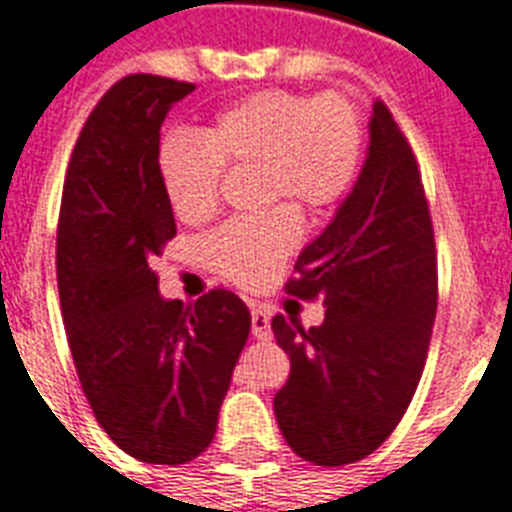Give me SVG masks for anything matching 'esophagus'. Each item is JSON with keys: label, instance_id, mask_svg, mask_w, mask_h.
<instances>
[{"label": "esophagus", "instance_id": "obj_1", "mask_svg": "<svg viewBox=\"0 0 512 512\" xmlns=\"http://www.w3.org/2000/svg\"><path fill=\"white\" fill-rule=\"evenodd\" d=\"M252 334L255 339H270V315L265 313L263 307L252 305Z\"/></svg>", "mask_w": 512, "mask_h": 512}]
</instances>
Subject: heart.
<instances>
[{
    "label": "heart",
    "instance_id": "1",
    "mask_svg": "<svg viewBox=\"0 0 512 512\" xmlns=\"http://www.w3.org/2000/svg\"><path fill=\"white\" fill-rule=\"evenodd\" d=\"M168 136L157 149V178L181 223L213 218L231 170H260L263 202L292 199L321 215L347 197L363 165V118L342 94L265 89L223 107L197 131ZM302 236L294 205L231 220L205 239L207 265L244 289L265 286Z\"/></svg>",
    "mask_w": 512,
    "mask_h": 512
}]
</instances>
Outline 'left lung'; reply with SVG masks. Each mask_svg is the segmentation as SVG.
<instances>
[{"instance_id": "left-lung-1", "label": "left lung", "mask_w": 512, "mask_h": 512, "mask_svg": "<svg viewBox=\"0 0 512 512\" xmlns=\"http://www.w3.org/2000/svg\"><path fill=\"white\" fill-rule=\"evenodd\" d=\"M286 292L321 299V326L276 315L292 360L273 410L286 444L313 465L357 463L397 429L429 355L436 247L413 147L376 99L352 194L294 263Z\"/></svg>"}]
</instances>
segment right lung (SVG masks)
<instances>
[{
    "label": "right lung",
    "mask_w": 512,
    "mask_h": 512,
    "mask_svg": "<svg viewBox=\"0 0 512 512\" xmlns=\"http://www.w3.org/2000/svg\"><path fill=\"white\" fill-rule=\"evenodd\" d=\"M194 83L120 78L83 123L62 186L57 289L78 381L131 458L184 465L210 447L249 310L228 289L162 299L152 260L176 236L157 178L160 126Z\"/></svg>",
    "instance_id": "1"
}]
</instances>
